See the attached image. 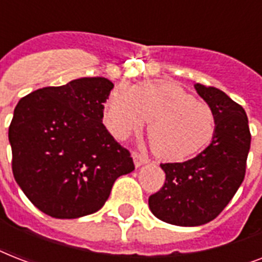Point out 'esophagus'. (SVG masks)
Listing matches in <instances>:
<instances>
[{
  "label": "esophagus",
  "instance_id": "34e87169",
  "mask_svg": "<svg viewBox=\"0 0 262 262\" xmlns=\"http://www.w3.org/2000/svg\"><path fill=\"white\" fill-rule=\"evenodd\" d=\"M133 160H135V166L137 168L141 167L143 164H145L148 162V159L145 158V156L139 155V154H133Z\"/></svg>",
  "mask_w": 262,
  "mask_h": 262
}]
</instances>
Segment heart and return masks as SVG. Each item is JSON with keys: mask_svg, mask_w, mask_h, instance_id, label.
Wrapping results in <instances>:
<instances>
[{"mask_svg": "<svg viewBox=\"0 0 262 262\" xmlns=\"http://www.w3.org/2000/svg\"><path fill=\"white\" fill-rule=\"evenodd\" d=\"M147 119L152 151L164 160L187 159L203 151L215 136L211 106L171 81H144L135 88L122 84L106 100L103 121L117 139L139 132Z\"/></svg>", "mask_w": 262, "mask_h": 262, "instance_id": "1", "label": "heart"}]
</instances>
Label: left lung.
<instances>
[{
	"label": "left lung",
	"instance_id": "1",
	"mask_svg": "<svg viewBox=\"0 0 262 262\" xmlns=\"http://www.w3.org/2000/svg\"><path fill=\"white\" fill-rule=\"evenodd\" d=\"M194 88L215 114V136L193 159L160 164L166 182L148 199L158 219L182 227L211 222L231 201L245 178L252 140L242 106L215 87Z\"/></svg>",
	"mask_w": 262,
	"mask_h": 262
}]
</instances>
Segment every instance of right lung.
Instances as JSON below:
<instances>
[{
    "label": "right lung",
    "mask_w": 262,
    "mask_h": 262,
    "mask_svg": "<svg viewBox=\"0 0 262 262\" xmlns=\"http://www.w3.org/2000/svg\"><path fill=\"white\" fill-rule=\"evenodd\" d=\"M113 88L104 77H81L17 103L9 126L12 171L43 213L55 219L95 213L115 179L135 170L129 151L102 122Z\"/></svg>",
    "instance_id": "add662e5"
}]
</instances>
